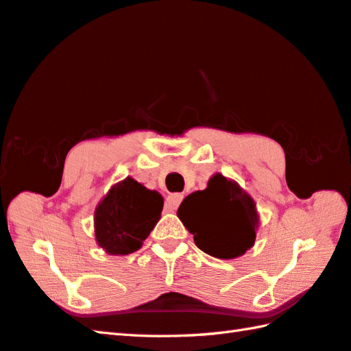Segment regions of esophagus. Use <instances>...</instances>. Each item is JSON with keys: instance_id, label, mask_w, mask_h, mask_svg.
<instances>
[{"instance_id": "esophagus-1", "label": "esophagus", "mask_w": 351, "mask_h": 351, "mask_svg": "<svg viewBox=\"0 0 351 351\" xmlns=\"http://www.w3.org/2000/svg\"><path fill=\"white\" fill-rule=\"evenodd\" d=\"M184 195L182 193H171L167 196L166 199V208L169 211H175L178 207H180V204L182 202Z\"/></svg>"}]
</instances>
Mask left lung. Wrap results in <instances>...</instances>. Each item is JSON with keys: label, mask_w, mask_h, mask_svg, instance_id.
I'll list each match as a JSON object with an SVG mask.
<instances>
[{"label": "left lung", "mask_w": 351, "mask_h": 351, "mask_svg": "<svg viewBox=\"0 0 351 351\" xmlns=\"http://www.w3.org/2000/svg\"><path fill=\"white\" fill-rule=\"evenodd\" d=\"M178 217L199 250L216 258L243 256L256 242L258 215L252 197L240 185L216 173L205 190L184 199Z\"/></svg>", "instance_id": "1"}]
</instances>
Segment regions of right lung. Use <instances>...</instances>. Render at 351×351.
Wrapping results in <instances>:
<instances>
[{"instance_id":"1","label":"right lung","mask_w":351,"mask_h":351,"mask_svg":"<svg viewBox=\"0 0 351 351\" xmlns=\"http://www.w3.org/2000/svg\"><path fill=\"white\" fill-rule=\"evenodd\" d=\"M164 199L132 178L111 187L94 213L95 240L111 256H126L141 248L160 221Z\"/></svg>"}]
</instances>
